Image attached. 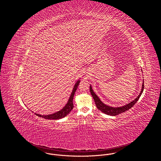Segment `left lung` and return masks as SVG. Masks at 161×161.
I'll list each match as a JSON object with an SVG mask.
<instances>
[{"mask_svg": "<svg viewBox=\"0 0 161 161\" xmlns=\"http://www.w3.org/2000/svg\"><path fill=\"white\" fill-rule=\"evenodd\" d=\"M144 81H143L141 91L140 92L139 95H138V97H137V98H135L133 101H132L131 102H130V103L120 107H110V106H108L106 105L105 104H104L100 100V98L98 97V96L95 93V92L93 91L91 86H90V92L91 93L92 97L95 101V104H96L97 107L100 110H101L102 112H103L104 114H105L106 115L116 116V115H119L120 114H122L123 112L129 110L130 108L133 107L136 104V103L138 101L139 98H140L142 93L143 92V91H144Z\"/></svg>", "mask_w": 161, "mask_h": 161, "instance_id": "obj_1", "label": "left lung"}]
</instances>
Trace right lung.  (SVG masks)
Returning a JSON list of instances; mask_svg holds the SVG:
<instances>
[{"instance_id": "right-lung-1", "label": "right lung", "mask_w": 161, "mask_h": 161, "mask_svg": "<svg viewBox=\"0 0 161 161\" xmlns=\"http://www.w3.org/2000/svg\"><path fill=\"white\" fill-rule=\"evenodd\" d=\"M80 80L77 81V83L75 84L73 91L72 92V93L70 96L69 100L67 103V104H66V106L63 107L61 110L55 112L53 114H51V115H38L37 114H35L36 115H37L38 116L40 117H42L43 118H45L46 119H61L64 117H65L66 115H68L69 112L72 110V108H74V104H73V98H74V96L75 94V92L77 89V87L78 86V84L80 83Z\"/></svg>"}]
</instances>
